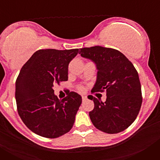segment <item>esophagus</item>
Segmentation results:
<instances>
[{"label":"esophagus","instance_id":"esophagus-1","mask_svg":"<svg viewBox=\"0 0 160 160\" xmlns=\"http://www.w3.org/2000/svg\"><path fill=\"white\" fill-rule=\"evenodd\" d=\"M82 101H86L87 100V97L86 96H82Z\"/></svg>","mask_w":160,"mask_h":160}]
</instances>
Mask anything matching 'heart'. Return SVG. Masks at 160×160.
<instances>
[{"mask_svg": "<svg viewBox=\"0 0 160 160\" xmlns=\"http://www.w3.org/2000/svg\"><path fill=\"white\" fill-rule=\"evenodd\" d=\"M78 90H80V91H82L83 90V88L82 87H78Z\"/></svg>", "mask_w": 160, "mask_h": 160, "instance_id": "1", "label": "heart"}]
</instances>
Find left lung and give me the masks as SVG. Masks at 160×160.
Wrapping results in <instances>:
<instances>
[{
    "mask_svg": "<svg viewBox=\"0 0 160 160\" xmlns=\"http://www.w3.org/2000/svg\"><path fill=\"white\" fill-rule=\"evenodd\" d=\"M79 53L97 67V80L91 92H107L105 102L91 98L94 103L89 113L91 122L107 134L123 131L135 121L142 105L141 85L135 66L123 53L111 48H82Z\"/></svg>",
    "mask_w": 160,
    "mask_h": 160,
    "instance_id": "obj_1",
    "label": "left lung"
}]
</instances>
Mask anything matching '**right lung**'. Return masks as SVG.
I'll return each instance as SVG.
<instances>
[{
	"label": "right lung",
	"instance_id": "right-lung-1",
	"mask_svg": "<svg viewBox=\"0 0 160 160\" xmlns=\"http://www.w3.org/2000/svg\"><path fill=\"white\" fill-rule=\"evenodd\" d=\"M78 49H39L22 66L16 81L17 107L30 131L42 137L55 138L73 128L82 97L69 92L62 100L53 87L68 80V66Z\"/></svg>",
	"mask_w": 160,
	"mask_h": 160
}]
</instances>
